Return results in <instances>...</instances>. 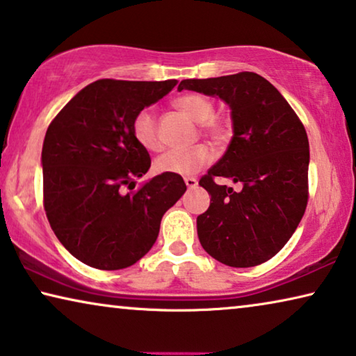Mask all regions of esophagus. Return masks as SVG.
I'll list each match as a JSON object with an SVG mask.
<instances>
[{
    "mask_svg": "<svg viewBox=\"0 0 356 356\" xmlns=\"http://www.w3.org/2000/svg\"><path fill=\"white\" fill-rule=\"evenodd\" d=\"M185 185H187L188 190H193L198 187V180H196L195 177H185Z\"/></svg>",
    "mask_w": 356,
    "mask_h": 356,
    "instance_id": "esophagus-1",
    "label": "esophagus"
}]
</instances>
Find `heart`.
<instances>
[{
	"mask_svg": "<svg viewBox=\"0 0 356 356\" xmlns=\"http://www.w3.org/2000/svg\"><path fill=\"white\" fill-rule=\"evenodd\" d=\"M176 107L193 120L195 123L203 124L204 132L214 140H222L225 137L224 126L212 120L214 116V104L201 94H185L176 99ZM132 134L145 150L156 152L161 148L160 132H158L155 116L152 110L144 108L136 115L132 123ZM212 160V152L206 145H196L188 150H169L158 156L155 169L161 174H174V176H193L208 166Z\"/></svg>",
	"mask_w": 356,
	"mask_h": 356,
	"instance_id": "1",
	"label": "heart"
}]
</instances>
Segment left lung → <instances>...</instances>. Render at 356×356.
Segmentation results:
<instances>
[{
  "label": "left lung",
  "mask_w": 356,
  "mask_h": 356,
  "mask_svg": "<svg viewBox=\"0 0 356 356\" xmlns=\"http://www.w3.org/2000/svg\"><path fill=\"white\" fill-rule=\"evenodd\" d=\"M229 105L233 137L224 156L200 180L211 204L196 219L201 246L229 267H254L283 248L304 216L310 150L294 110L272 83L252 72L184 79L177 91ZM229 177L242 190L213 182Z\"/></svg>",
  "instance_id": "obj_1"
}]
</instances>
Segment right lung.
<instances>
[{
  "label": "right lung",
  "instance_id": "right-lung-1",
  "mask_svg": "<svg viewBox=\"0 0 356 356\" xmlns=\"http://www.w3.org/2000/svg\"><path fill=\"white\" fill-rule=\"evenodd\" d=\"M176 84L99 79L47 127L41 152L47 220L63 248L89 267L120 270L144 257L163 214L187 190L180 176L161 174L123 192L152 164L132 134L136 115Z\"/></svg>",
  "mask_w": 356,
  "mask_h": 356
}]
</instances>
